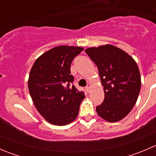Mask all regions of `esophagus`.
<instances>
[{
    "mask_svg": "<svg viewBox=\"0 0 156 156\" xmlns=\"http://www.w3.org/2000/svg\"><path fill=\"white\" fill-rule=\"evenodd\" d=\"M90 83H88L87 84V87H86V90H87V92H89V90H90Z\"/></svg>",
    "mask_w": 156,
    "mask_h": 156,
    "instance_id": "34e87169",
    "label": "esophagus"
}]
</instances>
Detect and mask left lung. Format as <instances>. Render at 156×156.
I'll use <instances>...</instances> for the list:
<instances>
[{
	"instance_id": "left-lung-1",
	"label": "left lung",
	"mask_w": 156,
	"mask_h": 156,
	"mask_svg": "<svg viewBox=\"0 0 156 156\" xmlns=\"http://www.w3.org/2000/svg\"><path fill=\"white\" fill-rule=\"evenodd\" d=\"M85 52L98 68L105 93L104 101L96 108L97 114L108 122L121 121L134 106L140 90V73L136 61L112 44L91 47Z\"/></svg>"
}]
</instances>
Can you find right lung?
<instances>
[{"label": "right lung", "mask_w": 156, "mask_h": 156, "mask_svg": "<svg viewBox=\"0 0 156 156\" xmlns=\"http://www.w3.org/2000/svg\"><path fill=\"white\" fill-rule=\"evenodd\" d=\"M84 48L61 46L48 50L33 64L28 87L34 106L42 117L53 125L64 126L76 119L85 98L71 83V63Z\"/></svg>", "instance_id": "1"}]
</instances>
